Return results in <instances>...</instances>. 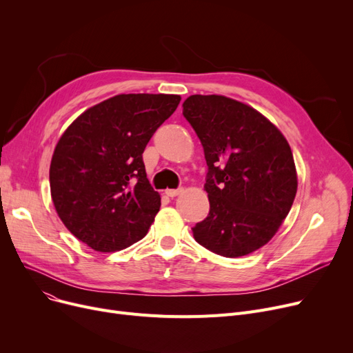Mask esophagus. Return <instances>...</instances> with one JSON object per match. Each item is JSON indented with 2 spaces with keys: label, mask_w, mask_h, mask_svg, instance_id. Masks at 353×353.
Segmentation results:
<instances>
[{
  "label": "esophagus",
  "mask_w": 353,
  "mask_h": 353,
  "mask_svg": "<svg viewBox=\"0 0 353 353\" xmlns=\"http://www.w3.org/2000/svg\"><path fill=\"white\" fill-rule=\"evenodd\" d=\"M181 192H183L181 188H179V189H167V190H165V194L169 196V197H176V196L180 194Z\"/></svg>",
  "instance_id": "34e87169"
}]
</instances>
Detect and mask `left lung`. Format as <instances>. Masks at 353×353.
<instances>
[{
    "mask_svg": "<svg viewBox=\"0 0 353 353\" xmlns=\"http://www.w3.org/2000/svg\"><path fill=\"white\" fill-rule=\"evenodd\" d=\"M183 116L208 163L210 212L192 229L196 242L225 257L265 246L298 190L289 143L259 111L225 96H190Z\"/></svg>",
    "mask_w": 353,
    "mask_h": 353,
    "instance_id": "left-lung-1",
    "label": "left lung"
}]
</instances>
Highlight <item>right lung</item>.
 <instances>
[{
	"mask_svg": "<svg viewBox=\"0 0 353 353\" xmlns=\"http://www.w3.org/2000/svg\"><path fill=\"white\" fill-rule=\"evenodd\" d=\"M174 94H119L65 130L50 165L52 203L65 228L97 252L141 240L160 209L143 152L180 103Z\"/></svg>",
	"mask_w": 353,
	"mask_h": 353,
	"instance_id": "1",
	"label": "right lung"
}]
</instances>
